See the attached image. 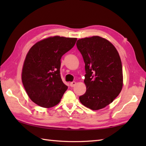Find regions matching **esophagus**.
<instances>
[{
  "label": "esophagus",
  "mask_w": 146,
  "mask_h": 146,
  "mask_svg": "<svg viewBox=\"0 0 146 146\" xmlns=\"http://www.w3.org/2000/svg\"><path fill=\"white\" fill-rule=\"evenodd\" d=\"M76 85V82H72L70 83V86L71 87H73V86H75Z\"/></svg>",
  "instance_id": "1"
}]
</instances>
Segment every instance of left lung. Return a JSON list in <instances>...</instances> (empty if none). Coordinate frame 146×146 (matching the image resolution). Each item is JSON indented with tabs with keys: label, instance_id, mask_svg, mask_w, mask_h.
<instances>
[{
	"label": "left lung",
	"instance_id": "left-lung-1",
	"mask_svg": "<svg viewBox=\"0 0 146 146\" xmlns=\"http://www.w3.org/2000/svg\"><path fill=\"white\" fill-rule=\"evenodd\" d=\"M77 48L85 64L86 91L79 97L84 106L93 110L105 107L122 90V62L116 48L100 36L78 39Z\"/></svg>",
	"mask_w": 146,
	"mask_h": 146
}]
</instances>
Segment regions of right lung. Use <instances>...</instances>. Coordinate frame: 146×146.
Returning a JSON list of instances; mask_svg holds the SVG:
<instances>
[{
	"instance_id": "right-lung-1",
	"label": "right lung",
	"mask_w": 146,
	"mask_h": 146,
	"mask_svg": "<svg viewBox=\"0 0 146 146\" xmlns=\"http://www.w3.org/2000/svg\"><path fill=\"white\" fill-rule=\"evenodd\" d=\"M77 39L54 36L33 46L24 61L22 82L34 103L50 108L60 102L68 86L60 75L61 58L75 46Z\"/></svg>"
}]
</instances>
